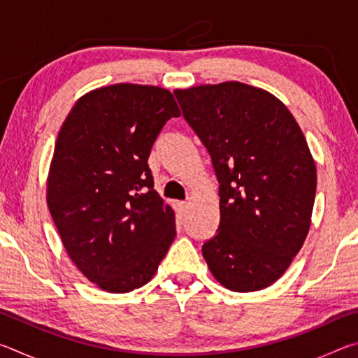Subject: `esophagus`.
<instances>
[{
    "label": "esophagus",
    "instance_id": "esophagus-1",
    "mask_svg": "<svg viewBox=\"0 0 358 358\" xmlns=\"http://www.w3.org/2000/svg\"><path fill=\"white\" fill-rule=\"evenodd\" d=\"M173 207H175V210H177V213L180 216L186 215V211H187V203L186 202H175Z\"/></svg>",
    "mask_w": 358,
    "mask_h": 358
}]
</instances>
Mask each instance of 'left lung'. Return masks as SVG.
<instances>
[{
  "instance_id": "left-lung-1",
  "label": "left lung",
  "mask_w": 358,
  "mask_h": 358,
  "mask_svg": "<svg viewBox=\"0 0 358 358\" xmlns=\"http://www.w3.org/2000/svg\"><path fill=\"white\" fill-rule=\"evenodd\" d=\"M175 96L220 183V227L203 259L234 292L270 286L310 230L317 175L306 138L280 99L251 85H201Z\"/></svg>"
}]
</instances>
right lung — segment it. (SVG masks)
<instances>
[{
	"label": "right lung",
	"instance_id": "1",
	"mask_svg": "<svg viewBox=\"0 0 358 358\" xmlns=\"http://www.w3.org/2000/svg\"><path fill=\"white\" fill-rule=\"evenodd\" d=\"M180 115L169 90L117 83L82 96L58 132L48 210L72 262L107 292L147 284L177 234L148 156L162 126Z\"/></svg>",
	"mask_w": 358,
	"mask_h": 358
}]
</instances>
